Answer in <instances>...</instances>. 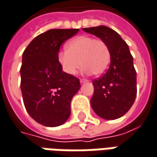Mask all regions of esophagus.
<instances>
[{
  "instance_id": "1",
  "label": "esophagus",
  "mask_w": 157,
  "mask_h": 157,
  "mask_svg": "<svg viewBox=\"0 0 157 157\" xmlns=\"http://www.w3.org/2000/svg\"><path fill=\"white\" fill-rule=\"evenodd\" d=\"M89 82V81L86 80V79H81V80H80V82H81V83H85V82Z\"/></svg>"
}]
</instances>
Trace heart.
I'll return each mask as SVG.
<instances>
[{
  "label": "heart",
  "instance_id": "1",
  "mask_svg": "<svg viewBox=\"0 0 157 157\" xmlns=\"http://www.w3.org/2000/svg\"><path fill=\"white\" fill-rule=\"evenodd\" d=\"M58 62L69 75L76 73L81 65L83 73L101 75L109 66L110 52L103 41L81 35L68 41L67 49L58 53Z\"/></svg>",
  "mask_w": 157,
  "mask_h": 157
}]
</instances>
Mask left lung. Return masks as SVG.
Here are the masks:
<instances>
[{"label": "left lung", "mask_w": 157, "mask_h": 157, "mask_svg": "<svg viewBox=\"0 0 157 157\" xmlns=\"http://www.w3.org/2000/svg\"><path fill=\"white\" fill-rule=\"evenodd\" d=\"M103 41L110 52L109 68L93 81L91 107L98 116L115 120L130 109L136 96V72L127 43L117 32L106 26L82 29Z\"/></svg>", "instance_id": "8db88e82"}]
</instances>
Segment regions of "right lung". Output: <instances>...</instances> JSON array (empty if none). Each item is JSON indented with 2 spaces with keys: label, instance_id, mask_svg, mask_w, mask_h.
Wrapping results in <instances>:
<instances>
[{
  "label": "right lung",
  "instance_id": "1",
  "mask_svg": "<svg viewBox=\"0 0 157 157\" xmlns=\"http://www.w3.org/2000/svg\"><path fill=\"white\" fill-rule=\"evenodd\" d=\"M78 29H50L36 36L22 54L21 89L24 105L35 122L57 127L70 116V102L81 88L78 78L62 71L60 47Z\"/></svg>",
  "mask_w": 157,
  "mask_h": 157
}]
</instances>
